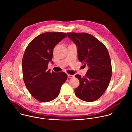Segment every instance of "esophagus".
<instances>
[{
	"label": "esophagus",
	"instance_id": "34e87169",
	"mask_svg": "<svg viewBox=\"0 0 132 132\" xmlns=\"http://www.w3.org/2000/svg\"><path fill=\"white\" fill-rule=\"evenodd\" d=\"M67 77L68 78H72L73 77V75H70V74H67Z\"/></svg>",
	"mask_w": 132,
	"mask_h": 132
}]
</instances>
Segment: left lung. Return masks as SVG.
<instances>
[{"mask_svg":"<svg viewBox=\"0 0 132 132\" xmlns=\"http://www.w3.org/2000/svg\"><path fill=\"white\" fill-rule=\"evenodd\" d=\"M77 46L78 59L88 68L85 76L75 75L79 86L75 93L80 99L92 102L100 98L108 88L112 76L111 62L106 47L95 37L86 33H67Z\"/></svg>","mask_w":132,"mask_h":132,"instance_id":"obj_1","label":"left lung"}]
</instances>
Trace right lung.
Listing matches in <instances>:
<instances>
[{
	"instance_id": "obj_1",
	"label": "right lung",
	"mask_w": 132,
	"mask_h": 132,
	"mask_svg": "<svg viewBox=\"0 0 132 132\" xmlns=\"http://www.w3.org/2000/svg\"><path fill=\"white\" fill-rule=\"evenodd\" d=\"M67 36L63 32H45L34 38L27 47L22 59L23 78L33 97L46 102L59 95L67 75L64 72H54L47 65L53 58L55 45Z\"/></svg>"
}]
</instances>
